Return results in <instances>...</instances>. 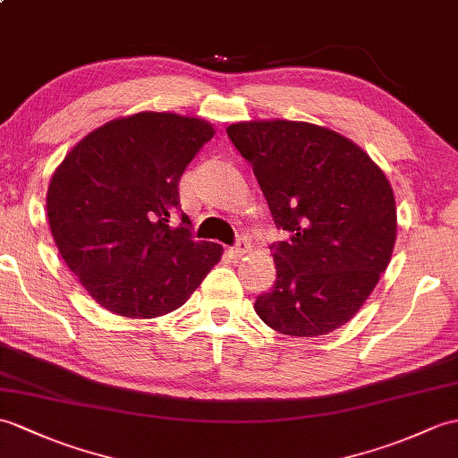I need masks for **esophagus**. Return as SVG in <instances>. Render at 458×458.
<instances>
[{
    "mask_svg": "<svg viewBox=\"0 0 458 458\" xmlns=\"http://www.w3.org/2000/svg\"><path fill=\"white\" fill-rule=\"evenodd\" d=\"M250 253V243L246 240H238V243L233 248H230V255L233 259H240L243 255Z\"/></svg>",
    "mask_w": 458,
    "mask_h": 458,
    "instance_id": "esophagus-1",
    "label": "esophagus"
}]
</instances>
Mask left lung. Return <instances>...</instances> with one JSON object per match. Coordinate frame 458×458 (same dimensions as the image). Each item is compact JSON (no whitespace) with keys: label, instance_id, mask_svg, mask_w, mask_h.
I'll list each match as a JSON object with an SVG mask.
<instances>
[{"label":"left lung","instance_id":"1","mask_svg":"<svg viewBox=\"0 0 458 458\" xmlns=\"http://www.w3.org/2000/svg\"><path fill=\"white\" fill-rule=\"evenodd\" d=\"M253 167L275 226V286L253 308L275 332L326 335L365 304L396 243L390 181L344 134L302 121H243L226 129Z\"/></svg>","mask_w":458,"mask_h":458}]
</instances>
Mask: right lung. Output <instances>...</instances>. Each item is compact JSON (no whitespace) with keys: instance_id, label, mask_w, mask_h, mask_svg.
Instances as JSON below:
<instances>
[{"instance_id":"right-lung-1","label":"right lung","mask_w":458,"mask_h":458,"mask_svg":"<svg viewBox=\"0 0 458 458\" xmlns=\"http://www.w3.org/2000/svg\"><path fill=\"white\" fill-rule=\"evenodd\" d=\"M215 126L199 116L142 111L85 134L52 174V238L91 299L116 316L150 320L183 306L222 246L169 226L179 179Z\"/></svg>"}]
</instances>
